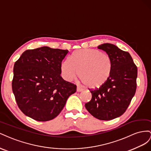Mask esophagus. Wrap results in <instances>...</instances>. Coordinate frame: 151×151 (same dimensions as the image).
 <instances>
[{
    "mask_svg": "<svg viewBox=\"0 0 151 151\" xmlns=\"http://www.w3.org/2000/svg\"><path fill=\"white\" fill-rule=\"evenodd\" d=\"M76 91L78 92H81V91H83V89L81 88H80L79 86H77V87H76Z\"/></svg>",
    "mask_w": 151,
    "mask_h": 151,
    "instance_id": "34e87169",
    "label": "esophagus"
}]
</instances>
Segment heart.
<instances>
[{
	"instance_id": "heart-1",
	"label": "heart",
	"mask_w": 151,
	"mask_h": 151,
	"mask_svg": "<svg viewBox=\"0 0 151 151\" xmlns=\"http://www.w3.org/2000/svg\"><path fill=\"white\" fill-rule=\"evenodd\" d=\"M113 63L101 51L92 49H79L61 63L63 77L68 81L79 78L86 87L95 88L104 84L111 76Z\"/></svg>"
}]
</instances>
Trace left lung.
Segmentation results:
<instances>
[{"mask_svg": "<svg viewBox=\"0 0 151 151\" xmlns=\"http://www.w3.org/2000/svg\"><path fill=\"white\" fill-rule=\"evenodd\" d=\"M111 58L113 69L109 78L99 88L91 90L92 99L85 104L93 117L111 120L126 111L137 88V68L128 52L113 44L98 46Z\"/></svg>", "mask_w": 151, "mask_h": 151, "instance_id": "1", "label": "left lung"}]
</instances>
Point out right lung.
I'll return each mask as SVG.
<instances>
[{"instance_id":"right-lung-1","label":"right lung","mask_w":151,"mask_h":151,"mask_svg":"<svg viewBox=\"0 0 151 151\" xmlns=\"http://www.w3.org/2000/svg\"><path fill=\"white\" fill-rule=\"evenodd\" d=\"M68 50L42 47L25 50L14 66L12 92L19 108L38 122L55 118L76 92V85L61 77Z\"/></svg>"}]
</instances>
